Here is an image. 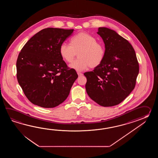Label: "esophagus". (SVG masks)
I'll use <instances>...</instances> for the list:
<instances>
[{
	"instance_id": "1",
	"label": "esophagus",
	"mask_w": 158,
	"mask_h": 158,
	"mask_svg": "<svg viewBox=\"0 0 158 158\" xmlns=\"http://www.w3.org/2000/svg\"><path fill=\"white\" fill-rule=\"evenodd\" d=\"M78 75V76H83V74L82 73H81L80 72H77Z\"/></svg>"
}]
</instances>
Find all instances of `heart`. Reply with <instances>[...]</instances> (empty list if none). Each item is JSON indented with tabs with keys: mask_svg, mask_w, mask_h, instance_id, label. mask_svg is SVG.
Listing matches in <instances>:
<instances>
[{
	"mask_svg": "<svg viewBox=\"0 0 158 158\" xmlns=\"http://www.w3.org/2000/svg\"><path fill=\"white\" fill-rule=\"evenodd\" d=\"M70 44L63 43L59 47V53L63 60L71 63L78 53V59L72 62L69 67L78 72L89 68L98 67L104 59L105 48L98 42L95 37L86 32H81L70 40Z\"/></svg>",
	"mask_w": 158,
	"mask_h": 158,
	"instance_id": "1",
	"label": "heart"
}]
</instances>
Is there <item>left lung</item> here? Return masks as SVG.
Masks as SVG:
<instances>
[{"label":"left lung","mask_w":158,"mask_h":158,"mask_svg":"<svg viewBox=\"0 0 158 158\" xmlns=\"http://www.w3.org/2000/svg\"><path fill=\"white\" fill-rule=\"evenodd\" d=\"M105 45L103 61L91 72L84 73L88 95L103 107L120 103L134 89L139 65L131 44L114 30L98 28Z\"/></svg>","instance_id":"1"}]
</instances>
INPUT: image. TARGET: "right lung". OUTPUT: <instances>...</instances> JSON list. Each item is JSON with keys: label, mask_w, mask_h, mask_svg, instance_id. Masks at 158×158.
Wrapping results in <instances>:
<instances>
[{"label": "right lung", "mask_w": 158, "mask_h": 158, "mask_svg": "<svg viewBox=\"0 0 158 158\" xmlns=\"http://www.w3.org/2000/svg\"><path fill=\"white\" fill-rule=\"evenodd\" d=\"M73 29L48 27L31 37L21 50L16 62L17 78L27 98L44 108H54L69 95L77 78L68 69L59 47Z\"/></svg>", "instance_id": "obj_1"}]
</instances>
